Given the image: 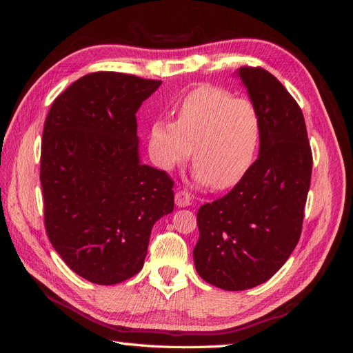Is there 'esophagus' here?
Returning <instances> with one entry per match:
<instances>
[{"mask_svg": "<svg viewBox=\"0 0 353 353\" xmlns=\"http://www.w3.org/2000/svg\"><path fill=\"white\" fill-rule=\"evenodd\" d=\"M174 200H176V205L179 208H186L191 205V196L186 191H177Z\"/></svg>", "mask_w": 353, "mask_h": 353, "instance_id": "34e87169", "label": "esophagus"}]
</instances>
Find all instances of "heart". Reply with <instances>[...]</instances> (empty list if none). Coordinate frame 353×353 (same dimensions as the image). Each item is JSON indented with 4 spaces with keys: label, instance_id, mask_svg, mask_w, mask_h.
Segmentation results:
<instances>
[{
    "label": "heart",
    "instance_id": "obj_1",
    "mask_svg": "<svg viewBox=\"0 0 353 353\" xmlns=\"http://www.w3.org/2000/svg\"><path fill=\"white\" fill-rule=\"evenodd\" d=\"M262 121L256 106L226 89L200 86L177 106V119H157L150 132L154 163L174 170L192 150V177L199 185L229 190L243 181L256 159Z\"/></svg>",
    "mask_w": 353,
    "mask_h": 353
}]
</instances>
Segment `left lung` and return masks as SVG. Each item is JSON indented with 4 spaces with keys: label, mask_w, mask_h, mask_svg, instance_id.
<instances>
[{
    "label": "left lung",
    "mask_w": 353,
    "mask_h": 353,
    "mask_svg": "<svg viewBox=\"0 0 353 353\" xmlns=\"http://www.w3.org/2000/svg\"><path fill=\"white\" fill-rule=\"evenodd\" d=\"M262 121L259 156L226 196L197 212L194 264L201 279L226 291L267 282L299 243L310 191L312 153L303 114L273 74L241 66Z\"/></svg>",
    "instance_id": "obj_1"
}]
</instances>
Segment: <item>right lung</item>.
I'll return each instance as SVG.
<instances>
[{
	"instance_id": "obj_1",
	"label": "right lung",
	"mask_w": 353,
	"mask_h": 353,
	"mask_svg": "<svg viewBox=\"0 0 353 353\" xmlns=\"http://www.w3.org/2000/svg\"><path fill=\"white\" fill-rule=\"evenodd\" d=\"M161 83L88 74L57 97L45 119V229L65 264L92 283L139 273L153 224L174 209L172 181L141 162L137 134V112Z\"/></svg>"
}]
</instances>
